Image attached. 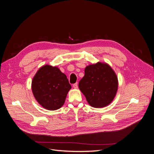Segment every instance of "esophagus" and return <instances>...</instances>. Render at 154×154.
<instances>
[{"instance_id": "esophagus-1", "label": "esophagus", "mask_w": 154, "mask_h": 154, "mask_svg": "<svg viewBox=\"0 0 154 154\" xmlns=\"http://www.w3.org/2000/svg\"><path fill=\"white\" fill-rule=\"evenodd\" d=\"M78 83H74V84H73V87L74 88H78Z\"/></svg>"}]
</instances>
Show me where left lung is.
Segmentation results:
<instances>
[{
	"mask_svg": "<svg viewBox=\"0 0 154 154\" xmlns=\"http://www.w3.org/2000/svg\"><path fill=\"white\" fill-rule=\"evenodd\" d=\"M78 87L91 106L102 108L113 101L118 88V80L109 64L97 62L87 66Z\"/></svg>",
	"mask_w": 154,
	"mask_h": 154,
	"instance_id": "left-lung-1",
	"label": "left lung"
}]
</instances>
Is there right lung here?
<instances>
[{"mask_svg":"<svg viewBox=\"0 0 154 154\" xmlns=\"http://www.w3.org/2000/svg\"><path fill=\"white\" fill-rule=\"evenodd\" d=\"M71 88L66 74L57 67L49 65L41 67L31 83L35 98L42 106L49 110L61 108Z\"/></svg>","mask_w":154,"mask_h":154,"instance_id":"1","label":"right lung"}]
</instances>
